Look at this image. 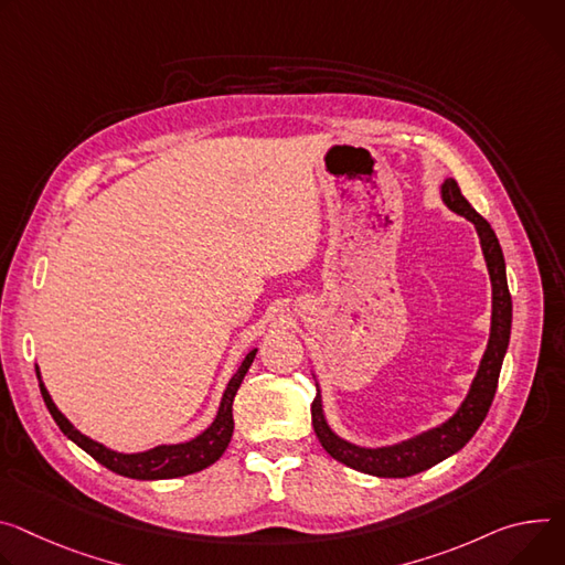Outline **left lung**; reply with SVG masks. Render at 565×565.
<instances>
[{"instance_id":"1","label":"left lung","mask_w":565,"mask_h":565,"mask_svg":"<svg viewBox=\"0 0 565 565\" xmlns=\"http://www.w3.org/2000/svg\"><path fill=\"white\" fill-rule=\"evenodd\" d=\"M441 198L448 204V210L469 218L476 225L480 243H482V252H484V262L489 268V277H491V288H493L491 335H489L487 351L482 355L480 370L469 390V396L465 398V403L459 405L457 413L439 428H433L419 437H413V439L394 444V446H385V448H363V446H355V444L340 439L329 428V424L324 419L320 392L316 394L313 405H311L313 428H316V435H318L320 444L324 446V450L333 459L347 465L349 469L379 476V478H407V476L422 473V471L439 465L441 459L450 457L459 448L467 446V441L476 435V430L482 426V422L489 413L491 401L495 396V387H498L502 358H504L507 344H509L511 295H509V286H507L504 256H502L500 243L495 238V232L471 207V202L461 195V191L452 178H448L441 184Z\"/></svg>"}]
</instances>
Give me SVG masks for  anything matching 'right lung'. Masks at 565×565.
<instances>
[{
  "label": "right lung",
  "instance_id": "obj_1",
  "mask_svg": "<svg viewBox=\"0 0 565 565\" xmlns=\"http://www.w3.org/2000/svg\"><path fill=\"white\" fill-rule=\"evenodd\" d=\"M256 355V349H252L245 361L241 363L238 372L232 376V381L227 383V390L223 394V401H221V407H218V415L214 419V424L204 430L202 435H198L195 439L191 441H184V444H173V446H156L150 448L146 452H132V455H126V452H117V450H110L106 448L104 444H98L85 435H81L67 419L65 415L61 413V409L56 407V403L51 401L46 387L42 385L40 381V392H42V398L49 407L51 417H54V422L58 424V428L74 441L78 444L85 452H89L98 465H104L106 469L119 473V476H126V478H135V480H169V478H182V476H191V473H198L202 469H207L210 465H214V461L225 452L230 439H232V433H234V419H232V403H234V396H236V390L241 387L252 361ZM35 374L40 379V372L35 367Z\"/></svg>",
  "mask_w": 565,
  "mask_h": 565
}]
</instances>
